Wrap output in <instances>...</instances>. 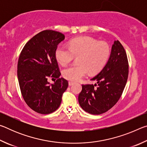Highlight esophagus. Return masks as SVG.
<instances>
[{"instance_id": "34e87169", "label": "esophagus", "mask_w": 147, "mask_h": 147, "mask_svg": "<svg viewBox=\"0 0 147 147\" xmlns=\"http://www.w3.org/2000/svg\"><path fill=\"white\" fill-rule=\"evenodd\" d=\"M74 84V83L73 82H69V86H73Z\"/></svg>"}]
</instances>
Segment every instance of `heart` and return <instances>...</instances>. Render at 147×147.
I'll use <instances>...</instances> for the list:
<instances>
[{
    "mask_svg": "<svg viewBox=\"0 0 147 147\" xmlns=\"http://www.w3.org/2000/svg\"><path fill=\"white\" fill-rule=\"evenodd\" d=\"M69 47L59 45L55 51V56L61 65H68L78 57V63L65 69L62 74L71 81H78L88 73H98L105 65L110 54L108 44L97 41L90 37L83 36L74 38L69 41Z\"/></svg>",
    "mask_w": 147,
    "mask_h": 147,
    "instance_id": "obj_1",
    "label": "heart"
}]
</instances>
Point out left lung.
<instances>
[{
	"label": "left lung",
	"instance_id": "left-lung-1",
	"mask_svg": "<svg viewBox=\"0 0 147 147\" xmlns=\"http://www.w3.org/2000/svg\"><path fill=\"white\" fill-rule=\"evenodd\" d=\"M128 63L124 47L114 41L108 61L101 71L91 80L93 84L82 85L78 95L80 106L93 115L106 112L117 102L127 82Z\"/></svg>",
	"mask_w": 147,
	"mask_h": 147
}]
</instances>
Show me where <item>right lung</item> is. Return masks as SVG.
Masks as SVG:
<instances>
[{"mask_svg":"<svg viewBox=\"0 0 147 147\" xmlns=\"http://www.w3.org/2000/svg\"><path fill=\"white\" fill-rule=\"evenodd\" d=\"M65 39L60 32L47 30L27 42L19 56L17 77L21 94L30 108L41 114H49L60 106L68 82L61 75L55 51ZM49 77L57 78L54 84ZM56 80V79H55Z\"/></svg>","mask_w":147,"mask_h":147,"instance_id":"obj_1","label":"right lung"}]
</instances>
